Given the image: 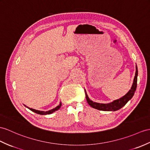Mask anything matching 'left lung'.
Here are the masks:
<instances>
[{
    "label": "left lung",
    "mask_w": 150,
    "mask_h": 150,
    "mask_svg": "<svg viewBox=\"0 0 150 150\" xmlns=\"http://www.w3.org/2000/svg\"><path fill=\"white\" fill-rule=\"evenodd\" d=\"M137 74H138V71L137 67L136 65V75L134 79V83L132 86L131 89L129 91L125 96H124L123 97L120 98V99L114 100L111 103L109 104H99L97 103H94V102L92 101L89 99L88 97L87 94L85 92L86 95V98L87 100V103L91 107H92L95 109H97L98 110L100 111H117L118 109H121L122 107L125 105L127 102L130 99L132 98L133 96L134 95L135 92H136V88H137Z\"/></svg>",
    "instance_id": "left-lung-1"
}]
</instances>
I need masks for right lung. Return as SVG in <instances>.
Segmentation results:
<instances>
[{"label": "right lung", "mask_w": 150, "mask_h": 150, "mask_svg": "<svg viewBox=\"0 0 150 150\" xmlns=\"http://www.w3.org/2000/svg\"><path fill=\"white\" fill-rule=\"evenodd\" d=\"M62 105V104L61 103H60V104L58 105V106H57L56 108H54V109H51V110L50 111H38V110H35V109H32V108H28L30 110H31L32 111L34 112L35 113H37V114H39V115H49V114H51V113H52L53 112H54L55 111L58 110V109H59L61 107Z\"/></svg>", "instance_id": "add662e5"}]
</instances>
